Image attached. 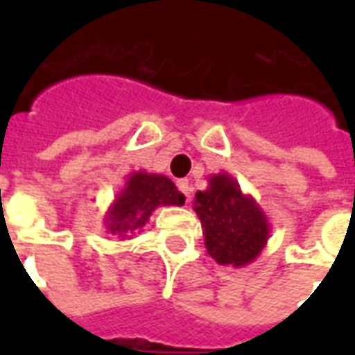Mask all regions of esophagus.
Listing matches in <instances>:
<instances>
[{"label": "esophagus", "mask_w": 355, "mask_h": 355, "mask_svg": "<svg viewBox=\"0 0 355 355\" xmlns=\"http://www.w3.org/2000/svg\"><path fill=\"white\" fill-rule=\"evenodd\" d=\"M177 186L178 190L186 196V200H188V198H190V182H188V178H180V180H177Z\"/></svg>", "instance_id": "esophagus-1"}]
</instances>
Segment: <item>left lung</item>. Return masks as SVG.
<instances>
[{
    "label": "left lung",
    "mask_w": 355,
    "mask_h": 355,
    "mask_svg": "<svg viewBox=\"0 0 355 355\" xmlns=\"http://www.w3.org/2000/svg\"><path fill=\"white\" fill-rule=\"evenodd\" d=\"M193 211L209 257L223 266H247L266 247L272 230L266 213L228 173L209 177L207 188L193 198Z\"/></svg>",
    "instance_id": "left-lung-1"
}]
</instances>
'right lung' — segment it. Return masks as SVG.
I'll list each match as a JSON object with an SVG mask.
<instances>
[{
    "label": "right lung",
    "mask_w": 355,
    "mask_h": 355,
    "mask_svg": "<svg viewBox=\"0 0 355 355\" xmlns=\"http://www.w3.org/2000/svg\"><path fill=\"white\" fill-rule=\"evenodd\" d=\"M184 193L165 175L132 171L104 215L106 232L121 241L140 232L157 207L184 205Z\"/></svg>",
    "instance_id": "obj_1"
}]
</instances>
